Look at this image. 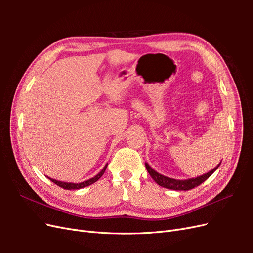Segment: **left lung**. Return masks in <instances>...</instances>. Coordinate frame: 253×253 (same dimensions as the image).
<instances>
[{
	"label": "left lung",
	"mask_w": 253,
	"mask_h": 253,
	"mask_svg": "<svg viewBox=\"0 0 253 253\" xmlns=\"http://www.w3.org/2000/svg\"><path fill=\"white\" fill-rule=\"evenodd\" d=\"M218 167H219V165L216 168H214V169L212 171H210L209 173L202 175V176H200V177L191 178V179H187V180H176L173 178L166 177V176L157 173L156 171L153 170L148 164H145V168H147V170H148L149 174L151 175V177L154 179L159 186H162L167 189H171V190H177V191H188V190L193 189L197 186H200L201 183H203L206 179H208L210 177V176L214 173V171H215Z\"/></svg>",
	"instance_id": "obj_1"
}]
</instances>
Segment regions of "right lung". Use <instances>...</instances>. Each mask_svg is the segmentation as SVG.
<instances>
[{"label": "right lung", "instance_id": "1", "mask_svg": "<svg viewBox=\"0 0 253 253\" xmlns=\"http://www.w3.org/2000/svg\"><path fill=\"white\" fill-rule=\"evenodd\" d=\"M106 167H108V165H106L103 169H102V171L99 173V174H97L95 177H93V178H90V179H88V180H86V181H83V182H80V183H73V182H63V181H58V180H56V179H51V178H49L53 183H56L57 186H59V187H61V188H63V189H65V190H76V189H82V188H84V187H87V186H89V185H91V183H94V182H96L99 178L101 177V176L103 175V173L105 172V170H106Z\"/></svg>", "mask_w": 253, "mask_h": 253}]
</instances>
